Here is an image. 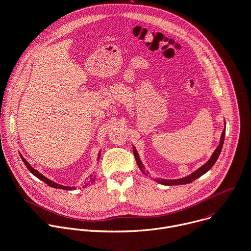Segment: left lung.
Here are the masks:
<instances>
[{
    "instance_id": "1",
    "label": "left lung",
    "mask_w": 251,
    "mask_h": 251,
    "mask_svg": "<svg viewBox=\"0 0 251 251\" xmlns=\"http://www.w3.org/2000/svg\"><path fill=\"white\" fill-rule=\"evenodd\" d=\"M225 123V127H224V130L221 134V138H220V142H219V145L218 147L216 148V150L214 151V152L212 153V155L210 156V158L208 159V161H206L202 166H201L199 169H197L195 172L191 173L190 175L186 176V177H183V178H180V179H173V180H169V179H162V178H155L153 179L155 182L161 184V185H164V186H176V185H186V184H190L192 182H194L195 180H197L198 178H200L201 176H202L203 174H205L206 172H208L212 167L213 165L215 164V162L217 161L220 153H221V151H222V148H223V145H224V140H225V132H226V122ZM133 152H134V155H135V158H136V161L138 163V166L139 168L141 169V171L146 175L148 176V171L146 170V167L144 166L141 158H140V155L136 150V148L133 146Z\"/></svg>"
}]
</instances>
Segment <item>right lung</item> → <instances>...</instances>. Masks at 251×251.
<instances>
[{
	"mask_svg": "<svg viewBox=\"0 0 251 251\" xmlns=\"http://www.w3.org/2000/svg\"><path fill=\"white\" fill-rule=\"evenodd\" d=\"M100 151L99 152V154H98V159L97 160H99L100 159ZM20 157H21V159H22V161H23V163L25 164V166L27 167V169L35 176V177H37L38 179H40L41 181H43L44 183H46L49 187H51V188H54V189H60V190H65V191H72V190H75L76 189V187H69V186H63V185H60V184H57V183H55V182H53V181H51V180H50V179H48L47 177H45L43 174H41L39 171H37L36 169H34L29 163H28V161H26V159L20 154ZM86 186H89L90 184H92V183H94L95 182V177L93 176V175H90L88 178H86Z\"/></svg>",
	"mask_w": 251,
	"mask_h": 251,
	"instance_id": "right-lung-1",
	"label": "right lung"
}]
</instances>
